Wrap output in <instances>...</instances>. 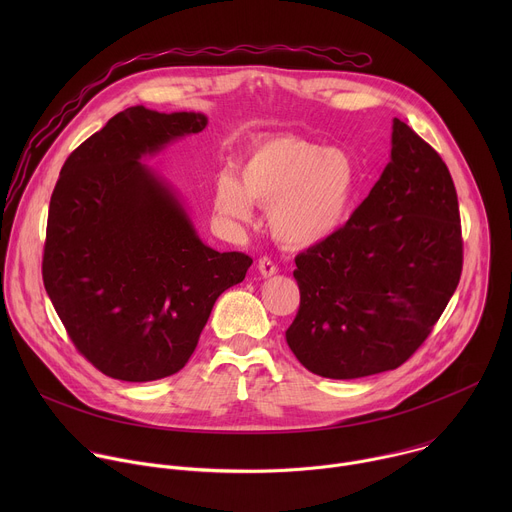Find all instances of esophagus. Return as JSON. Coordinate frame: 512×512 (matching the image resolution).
<instances>
[{
  "label": "esophagus",
  "mask_w": 512,
  "mask_h": 512,
  "mask_svg": "<svg viewBox=\"0 0 512 512\" xmlns=\"http://www.w3.org/2000/svg\"><path fill=\"white\" fill-rule=\"evenodd\" d=\"M257 267H259V273H261L263 277H271V275H275V273L279 271V267H277L269 257H261Z\"/></svg>",
  "instance_id": "34e87169"
}]
</instances>
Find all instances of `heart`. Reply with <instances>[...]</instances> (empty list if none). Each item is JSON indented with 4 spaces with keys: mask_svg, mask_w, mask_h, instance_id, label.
I'll return each mask as SVG.
<instances>
[{
    "mask_svg": "<svg viewBox=\"0 0 512 512\" xmlns=\"http://www.w3.org/2000/svg\"><path fill=\"white\" fill-rule=\"evenodd\" d=\"M360 172L350 154L300 135L271 137L241 164V182L223 174L216 182L214 210L243 223L251 202L269 208L273 237L291 249L316 247L350 221Z\"/></svg>",
    "mask_w": 512,
    "mask_h": 512,
    "instance_id": "obj_1",
    "label": "heart"
}]
</instances>
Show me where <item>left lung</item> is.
<instances>
[{
    "label": "left lung",
    "mask_w": 512,
    "mask_h": 512,
    "mask_svg": "<svg viewBox=\"0 0 512 512\" xmlns=\"http://www.w3.org/2000/svg\"><path fill=\"white\" fill-rule=\"evenodd\" d=\"M391 162L332 239L296 257L300 310L285 340L326 379L393 371L425 342L462 275L448 166L393 119Z\"/></svg>",
    "instance_id": "left-lung-1"
}]
</instances>
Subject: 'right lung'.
Here are the masks:
<instances>
[{
    "label": "right lung",
    "mask_w": 512,
    "mask_h": 512,
    "mask_svg": "<svg viewBox=\"0 0 512 512\" xmlns=\"http://www.w3.org/2000/svg\"><path fill=\"white\" fill-rule=\"evenodd\" d=\"M206 123L202 113L129 107L66 158L54 186L46 294L72 344L111 379L178 373L216 298L253 263L204 245L170 186L139 162Z\"/></svg>",
    "instance_id": "add662e5"
}]
</instances>
